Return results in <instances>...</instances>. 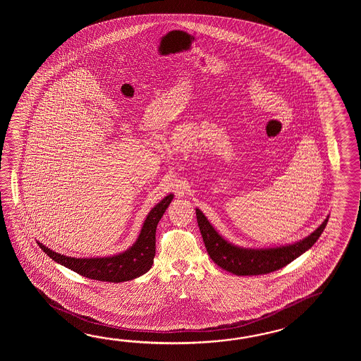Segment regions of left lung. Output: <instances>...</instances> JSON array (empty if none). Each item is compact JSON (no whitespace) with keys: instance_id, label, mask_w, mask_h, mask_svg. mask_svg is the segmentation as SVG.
<instances>
[{"instance_id":"left-lung-1","label":"left lung","mask_w":361,"mask_h":361,"mask_svg":"<svg viewBox=\"0 0 361 361\" xmlns=\"http://www.w3.org/2000/svg\"><path fill=\"white\" fill-rule=\"evenodd\" d=\"M196 216L202 240L212 261L221 269L238 276H257L283 269L314 245L317 238L322 236V231L329 219V216H326V219L311 235L297 243L255 249L241 247L228 243L215 231L200 209H196Z\"/></svg>"}]
</instances>
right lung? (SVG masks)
I'll use <instances>...</instances> for the list:
<instances>
[{"mask_svg": "<svg viewBox=\"0 0 361 361\" xmlns=\"http://www.w3.org/2000/svg\"><path fill=\"white\" fill-rule=\"evenodd\" d=\"M173 197L174 195L170 193L152 207L142 226L137 241L123 253L95 258H75L53 252L41 243L39 246L53 261L81 276L108 283L129 281L145 275L152 267L156 252V227Z\"/></svg>", "mask_w": 361, "mask_h": 361, "instance_id": "right-lung-1", "label": "right lung"}]
</instances>
